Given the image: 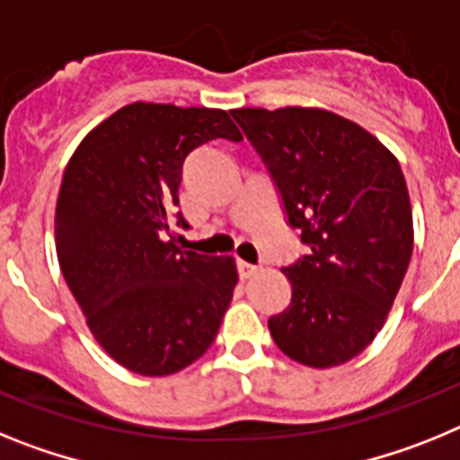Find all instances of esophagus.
Wrapping results in <instances>:
<instances>
[{"label": "esophagus", "instance_id": "obj_1", "mask_svg": "<svg viewBox=\"0 0 460 460\" xmlns=\"http://www.w3.org/2000/svg\"><path fill=\"white\" fill-rule=\"evenodd\" d=\"M257 273H259V266H254V263H247V261H238V275H241V279H250V278H254Z\"/></svg>", "mask_w": 460, "mask_h": 460}]
</instances>
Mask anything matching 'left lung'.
Listing matches in <instances>:
<instances>
[{
  "mask_svg": "<svg viewBox=\"0 0 460 460\" xmlns=\"http://www.w3.org/2000/svg\"><path fill=\"white\" fill-rule=\"evenodd\" d=\"M310 247L282 273L291 303L269 319L275 345L310 368L361 354L385 326L412 257L401 164L370 131L324 109H235Z\"/></svg>",
  "mask_w": 460,
  "mask_h": 460,
  "instance_id": "left-lung-1",
  "label": "left lung"
}]
</instances>
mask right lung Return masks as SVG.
Listing matches in <instances>:
<instances>
[{"label":"right lung","instance_id":"1","mask_svg":"<svg viewBox=\"0 0 460 460\" xmlns=\"http://www.w3.org/2000/svg\"><path fill=\"white\" fill-rule=\"evenodd\" d=\"M241 141L226 111L136 102L97 125L64 169L59 269L92 335L127 370L164 377L213 345L238 282L231 257L175 247L171 225L191 150Z\"/></svg>","mask_w":460,"mask_h":460}]
</instances>
